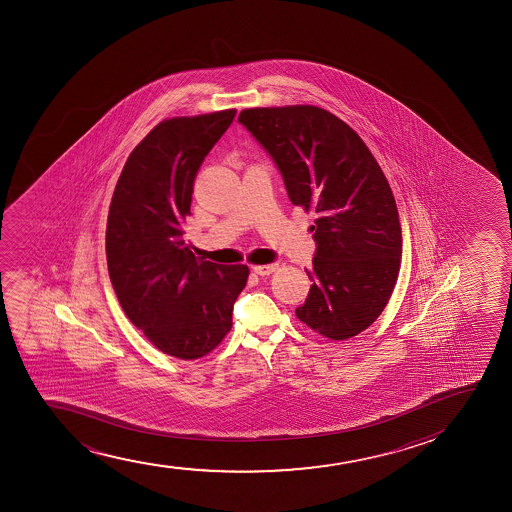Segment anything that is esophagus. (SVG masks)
Wrapping results in <instances>:
<instances>
[{
	"label": "esophagus",
	"instance_id": "34e87169",
	"mask_svg": "<svg viewBox=\"0 0 512 512\" xmlns=\"http://www.w3.org/2000/svg\"><path fill=\"white\" fill-rule=\"evenodd\" d=\"M277 270H278V265H275V263H273V265L253 266L254 273H256V275H259V277H266V275H271V273H273V271H277Z\"/></svg>",
	"mask_w": 512,
	"mask_h": 512
}]
</instances>
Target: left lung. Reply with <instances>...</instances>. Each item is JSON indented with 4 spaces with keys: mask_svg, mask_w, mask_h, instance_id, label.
Segmentation results:
<instances>
[{
    "mask_svg": "<svg viewBox=\"0 0 512 512\" xmlns=\"http://www.w3.org/2000/svg\"><path fill=\"white\" fill-rule=\"evenodd\" d=\"M239 123L277 162L290 201L318 215L311 290L295 316L329 340L359 335L381 316L400 273L388 179L362 138L321 107H251Z\"/></svg>",
    "mask_w": 512,
    "mask_h": 512,
    "instance_id": "left-lung-1",
    "label": "left lung"
}]
</instances>
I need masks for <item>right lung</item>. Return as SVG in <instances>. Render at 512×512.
Masks as SVG:
<instances>
[{
    "label": "right lung",
    "mask_w": 512,
    "mask_h": 512,
    "mask_svg": "<svg viewBox=\"0 0 512 512\" xmlns=\"http://www.w3.org/2000/svg\"><path fill=\"white\" fill-rule=\"evenodd\" d=\"M235 109L160 121L124 164L107 215V270L119 304L153 347L205 357L232 328L246 265L196 256L184 237L194 179Z\"/></svg>",
    "instance_id": "right-lung-1"
}]
</instances>
